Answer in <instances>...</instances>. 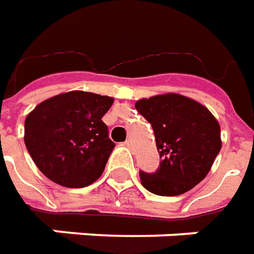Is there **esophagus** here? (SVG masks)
I'll return each instance as SVG.
<instances>
[{"label": "esophagus", "instance_id": "34e87169", "mask_svg": "<svg viewBox=\"0 0 254 254\" xmlns=\"http://www.w3.org/2000/svg\"><path fill=\"white\" fill-rule=\"evenodd\" d=\"M124 145H126V146H127V147H130V149H131V147H132V141H131V139H127V141L124 142Z\"/></svg>", "mask_w": 254, "mask_h": 254}]
</instances>
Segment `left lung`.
Here are the masks:
<instances>
[{
  "label": "left lung",
  "mask_w": 254,
  "mask_h": 254,
  "mask_svg": "<svg viewBox=\"0 0 254 254\" xmlns=\"http://www.w3.org/2000/svg\"><path fill=\"white\" fill-rule=\"evenodd\" d=\"M135 109L150 123L160 154L156 172L139 171L150 193L179 195L208 175L220 152V126L197 101L179 94L154 95L136 101Z\"/></svg>",
  "instance_id": "left-lung-1"
}]
</instances>
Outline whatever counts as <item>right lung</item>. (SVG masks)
I'll list each match as a JSON object with an SVG mask.
<instances>
[{"mask_svg":"<svg viewBox=\"0 0 254 254\" xmlns=\"http://www.w3.org/2000/svg\"><path fill=\"white\" fill-rule=\"evenodd\" d=\"M113 98L68 91L35 107L24 122V143L39 171L64 188H86L104 172L115 143L101 119Z\"/></svg>","mask_w":254,"mask_h":254,"instance_id":"1","label":"right lung"}]
</instances>
